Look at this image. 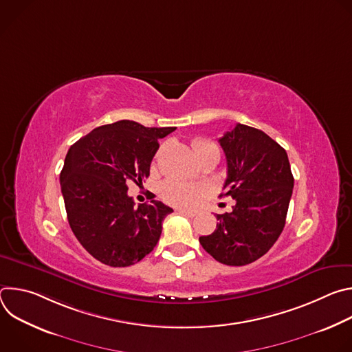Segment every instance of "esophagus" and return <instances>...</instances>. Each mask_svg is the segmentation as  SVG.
<instances>
[{"mask_svg":"<svg viewBox=\"0 0 352 352\" xmlns=\"http://www.w3.org/2000/svg\"><path fill=\"white\" fill-rule=\"evenodd\" d=\"M178 213H181L184 216H188V217H195L197 214L196 210H188V209H178Z\"/></svg>","mask_w":352,"mask_h":352,"instance_id":"1","label":"esophagus"}]
</instances>
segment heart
Here are the masks:
<instances>
[{
	"label": "heart",
	"instance_id": "obj_1",
	"mask_svg": "<svg viewBox=\"0 0 352 352\" xmlns=\"http://www.w3.org/2000/svg\"><path fill=\"white\" fill-rule=\"evenodd\" d=\"M196 153H202L209 148H217V146L209 140H196L193 143ZM202 193L199 186H192L178 181H166L160 186V195L167 204L174 206H189Z\"/></svg>",
	"mask_w": 352,
	"mask_h": 352
}]
</instances>
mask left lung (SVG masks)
Returning <instances> with one entry per match:
<instances>
[{"label": "left lung", "mask_w": 352, "mask_h": 352, "mask_svg": "<svg viewBox=\"0 0 352 352\" xmlns=\"http://www.w3.org/2000/svg\"><path fill=\"white\" fill-rule=\"evenodd\" d=\"M227 159L224 193L235 200L217 214L200 245L217 262L245 266L262 258L278 239L288 212L294 177L285 150L263 131L236 124L219 139Z\"/></svg>", "instance_id": "8db88e82"}]
</instances>
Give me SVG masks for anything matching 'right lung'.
I'll return each instance as SVG.
<instances>
[{"label": "right lung", "instance_id": "right-lung-1", "mask_svg": "<svg viewBox=\"0 0 352 352\" xmlns=\"http://www.w3.org/2000/svg\"><path fill=\"white\" fill-rule=\"evenodd\" d=\"M174 131L122 120L93 129L68 150L60 175L68 221L98 262L126 267L157 245L173 209L152 197L135 208L128 182L142 184L148 177L159 139Z\"/></svg>", "mask_w": 352, "mask_h": 352}]
</instances>
